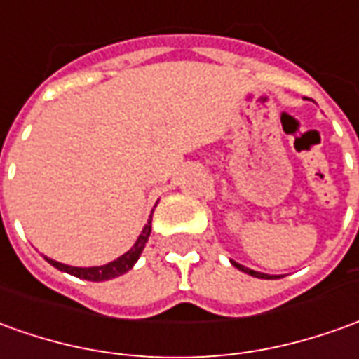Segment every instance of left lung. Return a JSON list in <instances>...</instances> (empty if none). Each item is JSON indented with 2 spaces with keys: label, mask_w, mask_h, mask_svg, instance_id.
I'll use <instances>...</instances> for the list:
<instances>
[{
  "label": "left lung",
  "mask_w": 359,
  "mask_h": 359,
  "mask_svg": "<svg viewBox=\"0 0 359 359\" xmlns=\"http://www.w3.org/2000/svg\"><path fill=\"white\" fill-rule=\"evenodd\" d=\"M232 266H236V268L241 269V271H244V273H250V276H254V278L273 279V278H271V276H266V273H259V271H254V269H250V268H244V266H241V264H236V262H232Z\"/></svg>",
  "instance_id": "obj_1"
}]
</instances>
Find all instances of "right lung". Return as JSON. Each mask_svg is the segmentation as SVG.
<instances>
[{
    "mask_svg": "<svg viewBox=\"0 0 359 359\" xmlns=\"http://www.w3.org/2000/svg\"><path fill=\"white\" fill-rule=\"evenodd\" d=\"M152 219V217H150ZM150 221L144 226V231L142 234L138 236V241L135 242V246L127 252V254H123L121 258H117L115 262H109L107 266H95V268H72V266H66V264H60V262H56V259L46 258L48 264H52L54 268H58L60 271H66V273H72V276H76V278L80 279H88V281H107V279L118 278V276H123V273H127L128 269L133 268L135 264H137V259L140 258V252L144 250V246H147L148 236H150Z\"/></svg>",
    "mask_w": 359,
    "mask_h": 359,
    "instance_id": "right-lung-1",
    "label": "right lung"
}]
</instances>
